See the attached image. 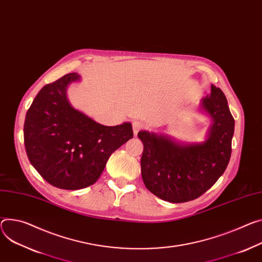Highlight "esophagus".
I'll return each mask as SVG.
<instances>
[{"label": "esophagus", "mask_w": 262, "mask_h": 262, "mask_svg": "<svg viewBox=\"0 0 262 262\" xmlns=\"http://www.w3.org/2000/svg\"><path fill=\"white\" fill-rule=\"evenodd\" d=\"M144 128H145V125H144L143 122L138 121V120H136V121L133 122V130H134V134H135V135H137L140 130L144 129Z\"/></svg>", "instance_id": "34e87169"}]
</instances>
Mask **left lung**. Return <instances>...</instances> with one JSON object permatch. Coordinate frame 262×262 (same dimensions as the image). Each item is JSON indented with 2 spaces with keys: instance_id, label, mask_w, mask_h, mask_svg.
<instances>
[{
  "instance_id": "obj_1",
  "label": "left lung",
  "mask_w": 262,
  "mask_h": 262,
  "mask_svg": "<svg viewBox=\"0 0 262 262\" xmlns=\"http://www.w3.org/2000/svg\"><path fill=\"white\" fill-rule=\"evenodd\" d=\"M202 106L214 120L209 138L202 144L182 146L147 132L138 134L144 147L142 179L161 200L185 203L200 198L216 183L229 164L235 121L225 94L211 85Z\"/></svg>"
}]
</instances>
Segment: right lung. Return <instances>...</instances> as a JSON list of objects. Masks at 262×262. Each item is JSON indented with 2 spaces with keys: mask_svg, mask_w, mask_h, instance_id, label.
Listing matches in <instances>:
<instances>
[{
  "mask_svg": "<svg viewBox=\"0 0 262 262\" xmlns=\"http://www.w3.org/2000/svg\"><path fill=\"white\" fill-rule=\"evenodd\" d=\"M78 78L76 73H70L46 84L24 124L30 163L49 184L66 190L93 185L111 155L134 136L128 122L104 126L70 105L66 89Z\"/></svg>",
  "mask_w": 262,
  "mask_h": 262,
  "instance_id": "obj_1",
  "label": "right lung"
}]
</instances>
